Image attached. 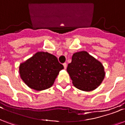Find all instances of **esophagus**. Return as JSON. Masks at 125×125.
I'll return each mask as SVG.
<instances>
[{"mask_svg":"<svg viewBox=\"0 0 125 125\" xmlns=\"http://www.w3.org/2000/svg\"><path fill=\"white\" fill-rule=\"evenodd\" d=\"M63 65L64 69H66V68H67V63H63Z\"/></svg>","mask_w":125,"mask_h":125,"instance_id":"34e87169","label":"esophagus"}]
</instances>
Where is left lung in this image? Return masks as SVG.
I'll return each mask as SVG.
<instances>
[{"mask_svg":"<svg viewBox=\"0 0 125 125\" xmlns=\"http://www.w3.org/2000/svg\"><path fill=\"white\" fill-rule=\"evenodd\" d=\"M67 72L73 85L85 91L95 89L105 75L102 63L85 51L73 53Z\"/></svg>","mask_w":125,"mask_h":125,"instance_id":"1","label":"left lung"}]
</instances>
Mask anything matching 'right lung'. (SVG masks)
Listing matches in <instances>:
<instances>
[{"label":"right lung","mask_w":125,"mask_h":125,"mask_svg":"<svg viewBox=\"0 0 125 125\" xmlns=\"http://www.w3.org/2000/svg\"><path fill=\"white\" fill-rule=\"evenodd\" d=\"M62 69L63 65L55 55L38 52L20 64L19 72L20 77L30 88L41 91L52 86Z\"/></svg>","instance_id":"1"}]
</instances>
